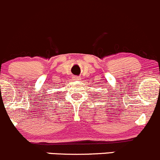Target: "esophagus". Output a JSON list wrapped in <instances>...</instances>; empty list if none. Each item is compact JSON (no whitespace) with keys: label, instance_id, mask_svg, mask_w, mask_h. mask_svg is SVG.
I'll return each mask as SVG.
<instances>
[{"label":"esophagus","instance_id":"obj_1","mask_svg":"<svg viewBox=\"0 0 160 160\" xmlns=\"http://www.w3.org/2000/svg\"><path fill=\"white\" fill-rule=\"evenodd\" d=\"M73 80H75V81H80L81 78H78V76H75V77H73Z\"/></svg>","mask_w":160,"mask_h":160}]
</instances>
